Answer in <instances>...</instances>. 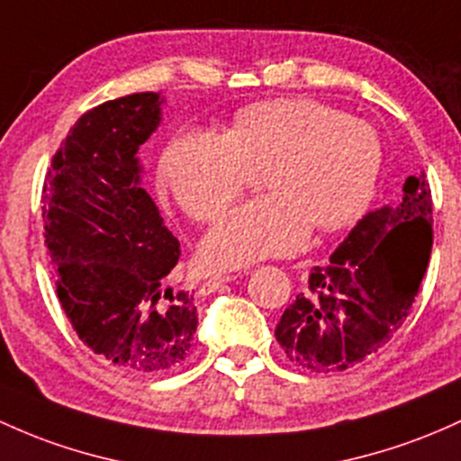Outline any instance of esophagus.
I'll return each instance as SVG.
<instances>
[{
    "instance_id": "34e87169",
    "label": "esophagus",
    "mask_w": 461,
    "mask_h": 461,
    "mask_svg": "<svg viewBox=\"0 0 461 461\" xmlns=\"http://www.w3.org/2000/svg\"><path fill=\"white\" fill-rule=\"evenodd\" d=\"M234 273H219V276H212L210 280L205 282L203 285V288H201V291L203 293H212V291H216V288H219L221 285H225V282H231L234 280Z\"/></svg>"
}]
</instances>
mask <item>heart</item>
<instances>
[{
	"label": "heart",
	"mask_w": 461,
	"mask_h": 461,
	"mask_svg": "<svg viewBox=\"0 0 461 461\" xmlns=\"http://www.w3.org/2000/svg\"><path fill=\"white\" fill-rule=\"evenodd\" d=\"M372 124L311 98H280L236 113L225 135L185 131L161 157V181L196 222H210L265 170L271 194L234 207L207 231L201 260L236 269L288 256L311 230L328 234L361 219L381 173Z\"/></svg>",
	"instance_id": "obj_1"
}]
</instances>
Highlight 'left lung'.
Returning <instances> with one entry per match:
<instances>
[{
	"label": "left lung",
	"mask_w": 461,
	"mask_h": 461,
	"mask_svg": "<svg viewBox=\"0 0 461 461\" xmlns=\"http://www.w3.org/2000/svg\"><path fill=\"white\" fill-rule=\"evenodd\" d=\"M396 207L357 222L326 267H315L276 326L286 358L315 374L343 372L407 320L433 245L427 175L409 176Z\"/></svg>",
	"instance_id": "left-lung-1"
}]
</instances>
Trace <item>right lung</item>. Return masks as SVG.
I'll use <instances>...</instances> for the list:
<instances>
[{"label": "right lung", "instance_id": "obj_1", "mask_svg": "<svg viewBox=\"0 0 461 461\" xmlns=\"http://www.w3.org/2000/svg\"><path fill=\"white\" fill-rule=\"evenodd\" d=\"M153 91L80 115L43 181L45 245L60 308L80 341L126 374L155 376L188 358L194 295L170 288L179 240L140 188V144L159 124Z\"/></svg>", "mask_w": 461, "mask_h": 461}]
</instances>
